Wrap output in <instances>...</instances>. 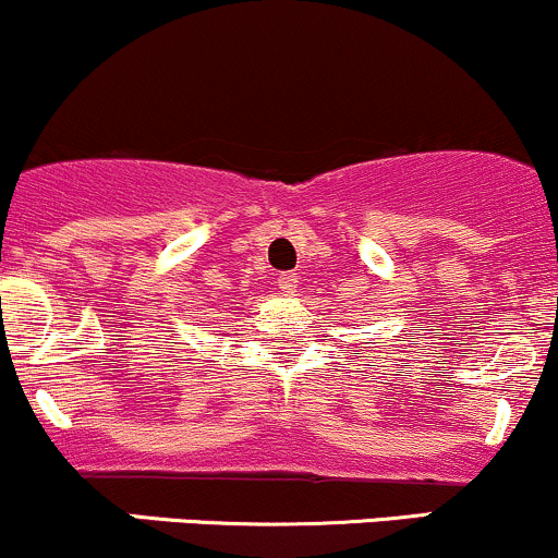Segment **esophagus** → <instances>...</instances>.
<instances>
[{
    "label": "esophagus",
    "mask_w": 558,
    "mask_h": 558,
    "mask_svg": "<svg viewBox=\"0 0 558 558\" xmlns=\"http://www.w3.org/2000/svg\"><path fill=\"white\" fill-rule=\"evenodd\" d=\"M278 286H280V291H283L286 296H294L296 291H299V275H296V272H286V275H280V278H278Z\"/></svg>",
    "instance_id": "esophagus-1"
}]
</instances>
